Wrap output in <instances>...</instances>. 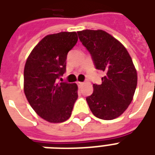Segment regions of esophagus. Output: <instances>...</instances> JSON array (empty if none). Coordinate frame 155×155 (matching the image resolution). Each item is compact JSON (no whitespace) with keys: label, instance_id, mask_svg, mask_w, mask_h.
Segmentation results:
<instances>
[{"label":"esophagus","instance_id":"1","mask_svg":"<svg viewBox=\"0 0 155 155\" xmlns=\"http://www.w3.org/2000/svg\"><path fill=\"white\" fill-rule=\"evenodd\" d=\"M77 84H78V86H82V85H84V82H77Z\"/></svg>","mask_w":155,"mask_h":155}]
</instances>
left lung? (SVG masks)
<instances>
[{"instance_id": "obj_1", "label": "left lung", "mask_w": 155, "mask_h": 155, "mask_svg": "<svg viewBox=\"0 0 155 155\" xmlns=\"http://www.w3.org/2000/svg\"><path fill=\"white\" fill-rule=\"evenodd\" d=\"M80 42L92 56L95 68L104 72L101 84L86 98L93 115L113 120L130 105L137 87V71L125 47L101 30L78 31Z\"/></svg>"}]
</instances>
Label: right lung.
<instances>
[{"label":"right lung","instance_id":"add662e5","mask_svg":"<svg viewBox=\"0 0 155 155\" xmlns=\"http://www.w3.org/2000/svg\"><path fill=\"white\" fill-rule=\"evenodd\" d=\"M77 41L75 32L47 35L25 62L24 92L26 99L38 115L51 123L68 120L78 98L76 84L58 82L66 71L68 53Z\"/></svg>","mask_w":155,"mask_h":155}]
</instances>
